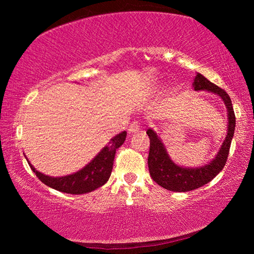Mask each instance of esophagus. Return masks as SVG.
<instances>
[{
    "label": "esophagus",
    "instance_id": "1",
    "mask_svg": "<svg viewBox=\"0 0 254 254\" xmlns=\"http://www.w3.org/2000/svg\"><path fill=\"white\" fill-rule=\"evenodd\" d=\"M139 128H140V123L137 121H134V122H132L130 124V127H128L127 131H128V133H134L136 131H139Z\"/></svg>",
    "mask_w": 254,
    "mask_h": 254
}]
</instances>
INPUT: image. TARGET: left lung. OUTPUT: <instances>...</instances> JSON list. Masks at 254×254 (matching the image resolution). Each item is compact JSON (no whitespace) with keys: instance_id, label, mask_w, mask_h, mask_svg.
<instances>
[{"instance_id":"8db88e82","label":"left lung","mask_w":254,"mask_h":254,"mask_svg":"<svg viewBox=\"0 0 254 254\" xmlns=\"http://www.w3.org/2000/svg\"><path fill=\"white\" fill-rule=\"evenodd\" d=\"M195 91H207L220 96L227 109V134L224 142L222 143L220 151L208 165L196 167V168H185L171 160L168 152L162 143L160 137L152 128H149L147 134L150 139V151L148 157V167L151 178L159 186L171 191H189L199 188L209 183L220 174L224 168L227 157H229L232 139L235 130V114L232 106V101L227 93L205 77L197 72L192 83Z\"/></svg>"}]
</instances>
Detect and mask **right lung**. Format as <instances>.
Listing matches in <instances>:
<instances>
[{
	"label": "right lung",
	"instance_id": "1",
	"mask_svg": "<svg viewBox=\"0 0 254 254\" xmlns=\"http://www.w3.org/2000/svg\"><path fill=\"white\" fill-rule=\"evenodd\" d=\"M127 137V132L123 131L120 134L115 135L110 140L100 153L93 160L86 165L83 169L77 173L64 177H50L39 173L34 169V167L29 162V166L38 178L47 186L59 190L66 194L80 195L95 190L98 187L104 185L109 180L112 169H113V161L117 149L121 147Z\"/></svg>",
	"mask_w": 254,
	"mask_h": 254
}]
</instances>
